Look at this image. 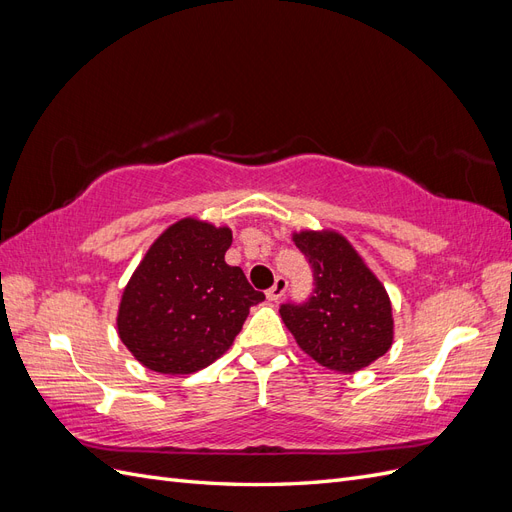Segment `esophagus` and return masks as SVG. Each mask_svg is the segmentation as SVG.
<instances>
[{
	"instance_id": "obj_1",
	"label": "esophagus",
	"mask_w": 512,
	"mask_h": 512,
	"mask_svg": "<svg viewBox=\"0 0 512 512\" xmlns=\"http://www.w3.org/2000/svg\"><path fill=\"white\" fill-rule=\"evenodd\" d=\"M286 286H288L286 277L277 275V277H275V284L267 290V299H269V301H280V299H282V294L286 292Z\"/></svg>"
}]
</instances>
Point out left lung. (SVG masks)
<instances>
[{
  "mask_svg": "<svg viewBox=\"0 0 512 512\" xmlns=\"http://www.w3.org/2000/svg\"><path fill=\"white\" fill-rule=\"evenodd\" d=\"M292 241L314 273L309 299L280 307L299 348L342 374L380 359L393 344V312L378 277L339 232L301 230Z\"/></svg>",
  "mask_w": 512,
  "mask_h": 512,
  "instance_id": "left-lung-1",
  "label": "left lung"
}]
</instances>
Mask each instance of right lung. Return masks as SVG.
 <instances>
[{"mask_svg": "<svg viewBox=\"0 0 512 512\" xmlns=\"http://www.w3.org/2000/svg\"><path fill=\"white\" fill-rule=\"evenodd\" d=\"M230 228L194 218L153 241L123 290L121 342L158 374L183 376L211 365L232 346L250 307L265 299L239 267L226 265Z\"/></svg>", "mask_w": 512, "mask_h": 512, "instance_id": "obj_1", "label": "right lung"}]
</instances>
